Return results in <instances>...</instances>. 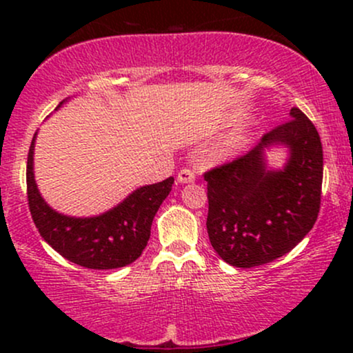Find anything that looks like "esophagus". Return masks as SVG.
<instances>
[{
	"label": "esophagus",
	"instance_id": "1",
	"mask_svg": "<svg viewBox=\"0 0 353 353\" xmlns=\"http://www.w3.org/2000/svg\"><path fill=\"white\" fill-rule=\"evenodd\" d=\"M194 179H196V174L190 171L189 168H182L179 174H177V182L179 184H188V182H194Z\"/></svg>",
	"mask_w": 353,
	"mask_h": 353
}]
</instances>
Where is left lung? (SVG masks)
<instances>
[{"mask_svg":"<svg viewBox=\"0 0 353 353\" xmlns=\"http://www.w3.org/2000/svg\"><path fill=\"white\" fill-rule=\"evenodd\" d=\"M244 156L204 172L208 234L214 250L234 267L250 269L282 257L314 228L320 210L323 152L320 136L299 108ZM283 143L291 156L270 172L263 148Z\"/></svg>","mask_w":353,"mask_h":353,"instance_id":"8db88e82","label":"left lung"}]
</instances>
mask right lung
<instances>
[{
    "instance_id": "obj_1",
    "label": "right lung",
    "mask_w": 353,
    "mask_h": 353,
    "mask_svg": "<svg viewBox=\"0 0 353 353\" xmlns=\"http://www.w3.org/2000/svg\"><path fill=\"white\" fill-rule=\"evenodd\" d=\"M34 137L26 165L28 205L44 241L64 259L86 269H117L134 262L148 245L152 219L171 192L172 177L136 189L119 205L101 216H63L44 202L36 185Z\"/></svg>"
}]
</instances>
